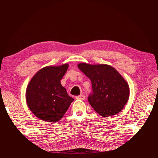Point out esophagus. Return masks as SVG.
<instances>
[{
	"label": "esophagus",
	"mask_w": 158,
	"mask_h": 158,
	"mask_svg": "<svg viewBox=\"0 0 158 158\" xmlns=\"http://www.w3.org/2000/svg\"><path fill=\"white\" fill-rule=\"evenodd\" d=\"M85 96L84 94H81V95H79V96H76V99H77L84 100V99H85Z\"/></svg>",
	"instance_id": "esophagus-1"
}]
</instances>
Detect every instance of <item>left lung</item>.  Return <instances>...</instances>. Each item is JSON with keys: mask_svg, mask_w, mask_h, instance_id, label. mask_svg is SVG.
<instances>
[{"mask_svg": "<svg viewBox=\"0 0 158 158\" xmlns=\"http://www.w3.org/2000/svg\"><path fill=\"white\" fill-rule=\"evenodd\" d=\"M79 69L91 80L92 92L88 101L98 113L103 117L115 115L127 103L129 87L120 74L106 64H78Z\"/></svg>", "mask_w": 158, "mask_h": 158, "instance_id": "1", "label": "left lung"}]
</instances>
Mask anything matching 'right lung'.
Wrapping results in <instances>:
<instances>
[{
  "instance_id": "1",
  "label": "right lung",
  "mask_w": 158,
  "mask_h": 158,
  "mask_svg": "<svg viewBox=\"0 0 158 158\" xmlns=\"http://www.w3.org/2000/svg\"><path fill=\"white\" fill-rule=\"evenodd\" d=\"M68 67L65 64L44 67L29 83L26 90L27 104L38 118L47 122H57L74 101L60 84Z\"/></svg>"
}]
</instances>
